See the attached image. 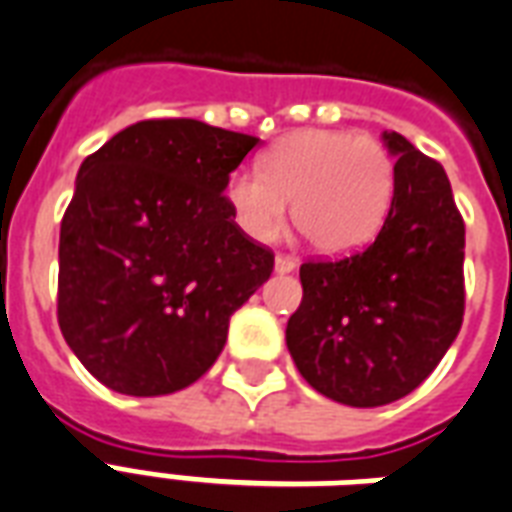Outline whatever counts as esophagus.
<instances>
[{
	"label": "esophagus",
	"mask_w": 512,
	"mask_h": 512,
	"mask_svg": "<svg viewBox=\"0 0 512 512\" xmlns=\"http://www.w3.org/2000/svg\"><path fill=\"white\" fill-rule=\"evenodd\" d=\"M274 266H276V271H279V274H290V271H295V268H298V260H295V257H290V255H276Z\"/></svg>",
	"instance_id": "34e87169"
}]
</instances>
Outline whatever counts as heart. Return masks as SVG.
I'll list each match as a JSON object with an SVG mask.
<instances>
[{"label":"heart","instance_id":"obj_1","mask_svg":"<svg viewBox=\"0 0 512 512\" xmlns=\"http://www.w3.org/2000/svg\"><path fill=\"white\" fill-rule=\"evenodd\" d=\"M396 173L388 151L369 135L304 130L268 151L263 170H236L225 198L236 225L255 241H274L293 219L323 255H347L380 233Z\"/></svg>","mask_w":512,"mask_h":512}]
</instances>
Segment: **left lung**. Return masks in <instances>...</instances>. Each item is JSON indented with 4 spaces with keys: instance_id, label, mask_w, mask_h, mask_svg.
<instances>
[{
    "instance_id": "1",
    "label": "left lung",
    "mask_w": 512,
    "mask_h": 512,
    "mask_svg": "<svg viewBox=\"0 0 512 512\" xmlns=\"http://www.w3.org/2000/svg\"><path fill=\"white\" fill-rule=\"evenodd\" d=\"M391 211L372 244L306 260L287 350L314 391L347 407H382L415 391L464 320V219L437 160L399 132Z\"/></svg>"
}]
</instances>
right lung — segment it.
<instances>
[{
  "mask_svg": "<svg viewBox=\"0 0 512 512\" xmlns=\"http://www.w3.org/2000/svg\"><path fill=\"white\" fill-rule=\"evenodd\" d=\"M260 140L149 119L83 160L59 233L56 317L111 391L165 396L214 366L274 252L236 225L225 187Z\"/></svg>",
  "mask_w": 512,
  "mask_h": 512,
  "instance_id": "add662e5",
  "label": "right lung"
}]
</instances>
